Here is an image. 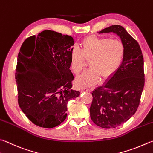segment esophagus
<instances>
[{
    "mask_svg": "<svg viewBox=\"0 0 153 153\" xmlns=\"http://www.w3.org/2000/svg\"><path fill=\"white\" fill-rule=\"evenodd\" d=\"M90 91V90H89V89L87 88H84L81 90L82 92H84V91Z\"/></svg>",
    "mask_w": 153,
    "mask_h": 153,
    "instance_id": "1",
    "label": "esophagus"
}]
</instances>
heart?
<instances>
[{
  "label": "heart",
  "instance_id": "obj_1",
  "mask_svg": "<svg viewBox=\"0 0 153 153\" xmlns=\"http://www.w3.org/2000/svg\"><path fill=\"white\" fill-rule=\"evenodd\" d=\"M80 51L72 49L70 54L71 68L77 76L85 65V60L90 61V69L85 71L76 79L79 88L93 85L102 79L109 78L117 70L124 55L123 42L116 39L91 35L83 39Z\"/></svg>",
  "mask_w": 153,
  "mask_h": 153
}]
</instances>
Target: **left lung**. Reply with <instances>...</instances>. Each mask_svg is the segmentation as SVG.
<instances>
[{"label":"left lung","instance_id":"8db88e82","mask_svg":"<svg viewBox=\"0 0 153 153\" xmlns=\"http://www.w3.org/2000/svg\"><path fill=\"white\" fill-rule=\"evenodd\" d=\"M112 32L124 46L121 65L104 85L91 94V120L103 128H114L134 114L139 105L144 85V60L139 44L123 27L112 25L99 33Z\"/></svg>","mask_w":153,"mask_h":153}]
</instances>
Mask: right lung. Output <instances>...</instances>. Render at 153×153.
<instances>
[{
    "label": "right lung",
    "instance_id": "obj_1",
    "mask_svg": "<svg viewBox=\"0 0 153 153\" xmlns=\"http://www.w3.org/2000/svg\"><path fill=\"white\" fill-rule=\"evenodd\" d=\"M71 36L45 30L25 40L17 57L15 79L18 103L38 126L52 128L67 117L68 102L79 96L71 90L74 79Z\"/></svg>",
    "mask_w": 153,
    "mask_h": 153
}]
</instances>
